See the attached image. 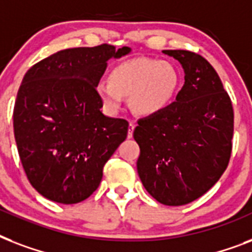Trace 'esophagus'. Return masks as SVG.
I'll return each instance as SVG.
<instances>
[{"mask_svg": "<svg viewBox=\"0 0 252 252\" xmlns=\"http://www.w3.org/2000/svg\"><path fill=\"white\" fill-rule=\"evenodd\" d=\"M134 128H136V123L130 122L129 123V129H128V138H130V137H132V136H133Z\"/></svg>", "mask_w": 252, "mask_h": 252, "instance_id": "1", "label": "esophagus"}]
</instances>
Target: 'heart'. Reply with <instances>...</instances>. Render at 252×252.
<instances>
[{
	"label": "heart",
	"mask_w": 252,
	"mask_h": 252,
	"mask_svg": "<svg viewBox=\"0 0 252 252\" xmlns=\"http://www.w3.org/2000/svg\"><path fill=\"white\" fill-rule=\"evenodd\" d=\"M108 80L96 86V95L107 111H118L126 96L134 114L154 116L171 103L180 74L168 61L138 57L114 66Z\"/></svg>",
	"instance_id": "obj_1"
}]
</instances>
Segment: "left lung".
I'll return each instance as SVG.
<instances>
[{"label":"left lung","mask_w":252,"mask_h":252,"mask_svg":"<svg viewBox=\"0 0 252 252\" xmlns=\"http://www.w3.org/2000/svg\"><path fill=\"white\" fill-rule=\"evenodd\" d=\"M184 69L176 102L138 120L137 171L158 203L184 205L199 199L221 178L233 149L234 111L219 74L203 56L163 51Z\"/></svg>","instance_id":"left-lung-1"}]
</instances>
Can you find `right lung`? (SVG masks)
I'll return each instance as SVG.
<instances>
[{
  "instance_id": "right-lung-1",
  "label": "right lung",
  "mask_w": 252,
  "mask_h": 252,
  "mask_svg": "<svg viewBox=\"0 0 252 252\" xmlns=\"http://www.w3.org/2000/svg\"><path fill=\"white\" fill-rule=\"evenodd\" d=\"M129 52L111 44L69 48L26 73L14 106V136L27 179L45 199L77 204L99 187L129 124L102 114L96 86L107 60Z\"/></svg>"
}]
</instances>
